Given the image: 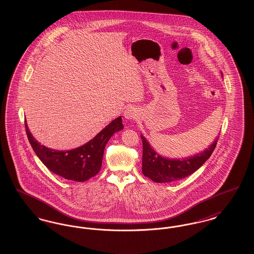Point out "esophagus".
<instances>
[{
    "instance_id": "esophagus-1",
    "label": "esophagus",
    "mask_w": 254,
    "mask_h": 254,
    "mask_svg": "<svg viewBox=\"0 0 254 254\" xmlns=\"http://www.w3.org/2000/svg\"><path fill=\"white\" fill-rule=\"evenodd\" d=\"M125 117L127 118V119H128V120H132V119H135L136 118V116H137V110L135 108H133V107H129V108H127V109H126V111H125Z\"/></svg>"
}]
</instances>
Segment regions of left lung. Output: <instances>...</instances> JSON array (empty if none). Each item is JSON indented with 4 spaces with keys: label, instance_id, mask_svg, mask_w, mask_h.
<instances>
[{
    "label": "left lung",
    "instance_id": "left-lung-1",
    "mask_svg": "<svg viewBox=\"0 0 254 254\" xmlns=\"http://www.w3.org/2000/svg\"><path fill=\"white\" fill-rule=\"evenodd\" d=\"M218 138L208 148L192 157L170 160L159 155L148 144L145 137L141 135L143 141V174L156 183H170L186 178L201 168L205 161L211 156L217 145Z\"/></svg>",
    "mask_w": 254,
    "mask_h": 254
}]
</instances>
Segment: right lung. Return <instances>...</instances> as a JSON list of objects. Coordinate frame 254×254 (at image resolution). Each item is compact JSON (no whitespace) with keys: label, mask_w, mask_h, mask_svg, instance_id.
Instances as JSON below:
<instances>
[{"label":"right lung","mask_w":254,"mask_h":254,"mask_svg":"<svg viewBox=\"0 0 254 254\" xmlns=\"http://www.w3.org/2000/svg\"><path fill=\"white\" fill-rule=\"evenodd\" d=\"M24 126L28 141L43 164L53 173L76 182L86 181L96 175L102 168L107 143L114 133L124 128L122 117H118L85 145L72 150L59 151L40 145L29 132L26 121Z\"/></svg>","instance_id":"1"}]
</instances>
